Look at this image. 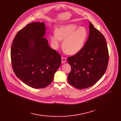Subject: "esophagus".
Listing matches in <instances>:
<instances>
[{"mask_svg": "<svg viewBox=\"0 0 121 121\" xmlns=\"http://www.w3.org/2000/svg\"><path fill=\"white\" fill-rule=\"evenodd\" d=\"M61 60H62V64H63V63H65L66 61V58H65V57H62Z\"/></svg>", "mask_w": 121, "mask_h": 121, "instance_id": "esophagus-1", "label": "esophagus"}]
</instances>
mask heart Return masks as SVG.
I'll return each mask as SVG.
<instances>
[{
    "instance_id": "heart-1",
    "label": "heart",
    "mask_w": 121,
    "mask_h": 121,
    "mask_svg": "<svg viewBox=\"0 0 121 121\" xmlns=\"http://www.w3.org/2000/svg\"><path fill=\"white\" fill-rule=\"evenodd\" d=\"M88 37V31L84 27L69 23L57 27L56 32L50 35L52 46L54 49L59 48L63 41L62 48L69 55L78 53L83 48Z\"/></svg>"
}]
</instances>
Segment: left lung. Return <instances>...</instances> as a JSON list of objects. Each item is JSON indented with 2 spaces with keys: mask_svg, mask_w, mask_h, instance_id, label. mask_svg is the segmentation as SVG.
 <instances>
[{
  "mask_svg": "<svg viewBox=\"0 0 121 121\" xmlns=\"http://www.w3.org/2000/svg\"><path fill=\"white\" fill-rule=\"evenodd\" d=\"M89 30L84 47L67 59L71 67L68 81L78 89L96 84L104 75L108 62V51L104 37L90 22Z\"/></svg>",
  "mask_w": 121,
  "mask_h": 121,
  "instance_id": "left-lung-1",
  "label": "left lung"
}]
</instances>
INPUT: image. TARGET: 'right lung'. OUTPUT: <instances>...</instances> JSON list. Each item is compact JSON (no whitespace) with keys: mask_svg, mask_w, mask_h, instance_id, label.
Returning a JSON list of instances; mask_svg holds the SVG:
<instances>
[{"mask_svg":"<svg viewBox=\"0 0 121 121\" xmlns=\"http://www.w3.org/2000/svg\"><path fill=\"white\" fill-rule=\"evenodd\" d=\"M43 22L27 24L17 34L11 49L12 67L17 77L34 88H43L53 81L61 57L44 38Z\"/></svg>","mask_w":121,"mask_h":121,"instance_id":"add662e5","label":"right lung"}]
</instances>
